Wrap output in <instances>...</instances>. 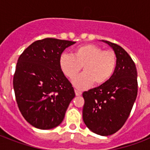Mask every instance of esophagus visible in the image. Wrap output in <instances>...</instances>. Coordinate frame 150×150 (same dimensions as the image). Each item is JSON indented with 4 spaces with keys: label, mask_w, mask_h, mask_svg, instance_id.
<instances>
[{
    "label": "esophagus",
    "mask_w": 150,
    "mask_h": 150,
    "mask_svg": "<svg viewBox=\"0 0 150 150\" xmlns=\"http://www.w3.org/2000/svg\"><path fill=\"white\" fill-rule=\"evenodd\" d=\"M75 93L76 96H80V95L82 94V92H80L79 90H78V89H75Z\"/></svg>",
    "instance_id": "1"
}]
</instances>
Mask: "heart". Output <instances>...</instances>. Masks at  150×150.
I'll list each match as a JSON object with an SVG mask.
<instances>
[{
  "instance_id": "heart-1",
  "label": "heart",
  "mask_w": 150,
  "mask_h": 150,
  "mask_svg": "<svg viewBox=\"0 0 150 150\" xmlns=\"http://www.w3.org/2000/svg\"><path fill=\"white\" fill-rule=\"evenodd\" d=\"M59 64L62 72L69 79L78 75L83 66L84 72L72 80L79 89L89 88L93 83L104 84L113 76L117 66V57L111 50H103L95 44H84L75 48L73 55L64 53Z\"/></svg>"
}]
</instances>
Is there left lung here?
Instances as JSON below:
<instances>
[{"label": "left lung", "instance_id": "8db88e82", "mask_svg": "<svg viewBox=\"0 0 150 150\" xmlns=\"http://www.w3.org/2000/svg\"><path fill=\"white\" fill-rule=\"evenodd\" d=\"M102 41L114 50L116 69L109 81L82 93L85 100L82 118L93 132L107 136L117 132L130 114L137 96V70L132 59L121 47Z\"/></svg>", "mask_w": 150, "mask_h": 150}]
</instances>
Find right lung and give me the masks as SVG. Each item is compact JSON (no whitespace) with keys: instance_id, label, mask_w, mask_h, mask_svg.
Instances as JSON below:
<instances>
[{"instance_id":"add662e5","label":"right lung","mask_w":150,"mask_h":150,"mask_svg":"<svg viewBox=\"0 0 150 150\" xmlns=\"http://www.w3.org/2000/svg\"><path fill=\"white\" fill-rule=\"evenodd\" d=\"M75 43L54 38L35 41L18 60L13 79L15 98L22 116L35 128L58 126L75 97L59 64L64 50Z\"/></svg>"}]
</instances>
